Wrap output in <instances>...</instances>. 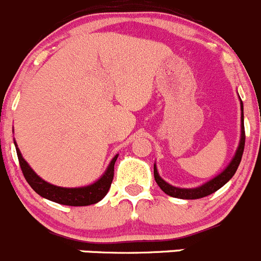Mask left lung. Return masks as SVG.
I'll use <instances>...</instances> for the list:
<instances>
[{
    "label": "left lung",
    "instance_id": "1",
    "mask_svg": "<svg viewBox=\"0 0 261 261\" xmlns=\"http://www.w3.org/2000/svg\"><path fill=\"white\" fill-rule=\"evenodd\" d=\"M240 98V97H239ZM240 106H241V135H240V141H239V146L236 149L235 155L231 159V162L228 163L227 167L217 174L216 177H213L212 179H210L206 183H203L202 186L196 187V188H179V187H174L172 184H169L168 181H165L158 173L156 164H154V178L156 181L158 186L160 187L164 193H167L168 196L174 197V198H180V199H198L203 198V197L210 196V194L215 193L216 191L221 188V187L225 186L231 178L233 177V174L238 170L239 164L241 162V158H243L244 147H245V128H244V105L243 101L240 98Z\"/></svg>",
    "mask_w": 261,
    "mask_h": 261
}]
</instances>
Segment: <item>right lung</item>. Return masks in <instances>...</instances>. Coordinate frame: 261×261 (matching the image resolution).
<instances>
[{"label": "right lung", "mask_w": 261, "mask_h": 261, "mask_svg": "<svg viewBox=\"0 0 261 261\" xmlns=\"http://www.w3.org/2000/svg\"><path fill=\"white\" fill-rule=\"evenodd\" d=\"M16 146V152L18 162H20L21 170L23 173V177L30 184L31 188L41 196L43 198L49 199V201L55 202L59 204H65V206H89L101 201L109 192L111 187L112 179H114V168L115 163L117 160L118 154H116L112 160L110 162L109 167L106 168L101 178H98L93 183L88 184L84 187H75V188H65V187H58L54 184H50L43 178L39 177L33 168L28 164L25 159L22 158L20 149L17 147L16 141H14Z\"/></svg>", "instance_id": "right-lung-1"}]
</instances>
